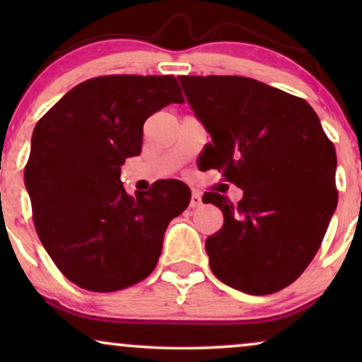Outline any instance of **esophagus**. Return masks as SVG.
Listing matches in <instances>:
<instances>
[{"label": "esophagus", "mask_w": 362, "mask_h": 362, "mask_svg": "<svg viewBox=\"0 0 362 362\" xmlns=\"http://www.w3.org/2000/svg\"><path fill=\"white\" fill-rule=\"evenodd\" d=\"M202 204V196L199 191H192V196H191V207H199Z\"/></svg>", "instance_id": "34e87169"}]
</instances>
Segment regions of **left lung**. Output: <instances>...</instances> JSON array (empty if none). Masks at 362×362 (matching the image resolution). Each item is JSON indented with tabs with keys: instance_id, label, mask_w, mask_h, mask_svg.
<instances>
[{
	"instance_id": "8db88e82",
	"label": "left lung",
	"mask_w": 362,
	"mask_h": 362,
	"mask_svg": "<svg viewBox=\"0 0 362 362\" xmlns=\"http://www.w3.org/2000/svg\"><path fill=\"white\" fill-rule=\"evenodd\" d=\"M187 102L211 133L202 165L244 191L207 237L212 274L249 295H270L303 274L338 204L336 151L310 103L239 76H181Z\"/></svg>"
}]
</instances>
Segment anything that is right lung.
Wrapping results in <instances>:
<instances>
[{
  "instance_id": "add662e5",
  "label": "right lung",
  "mask_w": 362,
  "mask_h": 362,
  "mask_svg": "<svg viewBox=\"0 0 362 362\" xmlns=\"http://www.w3.org/2000/svg\"><path fill=\"white\" fill-rule=\"evenodd\" d=\"M182 102L173 76H102L69 90L36 123L24 168L34 227L81 288L118 291L155 270L166 227L191 191L166 180L130 196L120 166L141 153L146 118Z\"/></svg>"
}]
</instances>
